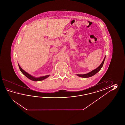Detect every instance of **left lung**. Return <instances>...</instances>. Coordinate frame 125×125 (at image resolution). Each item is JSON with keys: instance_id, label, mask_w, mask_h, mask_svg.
<instances>
[{"instance_id": "left-lung-1", "label": "left lung", "mask_w": 125, "mask_h": 125, "mask_svg": "<svg viewBox=\"0 0 125 125\" xmlns=\"http://www.w3.org/2000/svg\"><path fill=\"white\" fill-rule=\"evenodd\" d=\"M105 59V57H104V60L103 62H102L101 64L96 69L94 70L93 71H92V72H90L89 73H88L87 74H77V76H80V77H83V78H88V77H91V76H93L94 75L96 74L98 72H99L100 71V70L101 69V68L102 67L103 65V64L104 63V60Z\"/></svg>"}]
</instances>
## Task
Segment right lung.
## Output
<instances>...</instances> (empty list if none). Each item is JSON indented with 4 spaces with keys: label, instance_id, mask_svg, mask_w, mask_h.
<instances>
[{
    "label": "right lung",
    "instance_id": "add662e5",
    "mask_svg": "<svg viewBox=\"0 0 125 125\" xmlns=\"http://www.w3.org/2000/svg\"><path fill=\"white\" fill-rule=\"evenodd\" d=\"M18 66H19V68H20V70L21 72L26 77H27L28 79H29L31 80H32V81H41V80H45L46 78H48V77L50 76L49 75H45V76H42V77H38V78H36V77L32 76L31 75L29 74V73H28L26 72H25L24 70L22 69V68L19 65V64H18Z\"/></svg>",
    "mask_w": 125,
    "mask_h": 125
}]
</instances>
